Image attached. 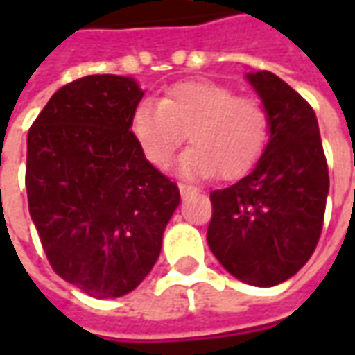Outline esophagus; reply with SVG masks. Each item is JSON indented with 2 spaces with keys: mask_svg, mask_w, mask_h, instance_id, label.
<instances>
[{
  "mask_svg": "<svg viewBox=\"0 0 355 355\" xmlns=\"http://www.w3.org/2000/svg\"><path fill=\"white\" fill-rule=\"evenodd\" d=\"M178 190H180V193H182V196H190V193H193V192H198V188H196V186H192V184H186V182H178Z\"/></svg>",
  "mask_w": 355,
  "mask_h": 355,
  "instance_id": "obj_1",
  "label": "esophagus"
}]
</instances>
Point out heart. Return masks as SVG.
<instances>
[{"label":"heart","mask_w":355,"mask_h":355,"mask_svg":"<svg viewBox=\"0 0 355 355\" xmlns=\"http://www.w3.org/2000/svg\"><path fill=\"white\" fill-rule=\"evenodd\" d=\"M131 132L142 154L155 167H165L184 142L192 148L178 159L186 177L232 180L245 175L266 148L270 119L261 101L236 96L230 87L209 80L177 83L162 101L150 98L132 108Z\"/></svg>","instance_id":"1"}]
</instances>
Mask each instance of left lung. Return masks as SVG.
<instances>
[{"instance_id": "obj_1", "label": "left lung", "mask_w": 355, "mask_h": 355, "mask_svg": "<svg viewBox=\"0 0 355 355\" xmlns=\"http://www.w3.org/2000/svg\"><path fill=\"white\" fill-rule=\"evenodd\" d=\"M264 102L270 140L254 169L213 190L207 243L234 277L272 287L304 266L318 245L329 169L315 112L275 73H247Z\"/></svg>"}]
</instances>
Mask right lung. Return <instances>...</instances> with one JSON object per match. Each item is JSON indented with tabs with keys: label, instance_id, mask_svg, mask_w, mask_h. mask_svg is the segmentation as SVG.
Segmentation results:
<instances>
[{
	"label": "right lung",
	"instance_id": "1",
	"mask_svg": "<svg viewBox=\"0 0 355 355\" xmlns=\"http://www.w3.org/2000/svg\"><path fill=\"white\" fill-rule=\"evenodd\" d=\"M142 94L132 78L85 76L58 89L28 131V209L43 251L96 298L139 287L180 201L132 137Z\"/></svg>",
	"mask_w": 355,
	"mask_h": 355
}]
</instances>
